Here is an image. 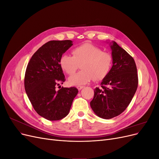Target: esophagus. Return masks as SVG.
I'll use <instances>...</instances> for the list:
<instances>
[{
  "mask_svg": "<svg viewBox=\"0 0 159 159\" xmlns=\"http://www.w3.org/2000/svg\"><path fill=\"white\" fill-rule=\"evenodd\" d=\"M84 88V86H81V85H78L77 86V88H78V90H81V89H83Z\"/></svg>",
  "mask_w": 159,
  "mask_h": 159,
  "instance_id": "esophagus-1",
  "label": "esophagus"
}]
</instances>
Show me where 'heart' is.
I'll return each instance as SVG.
<instances>
[{"mask_svg":"<svg viewBox=\"0 0 159 159\" xmlns=\"http://www.w3.org/2000/svg\"><path fill=\"white\" fill-rule=\"evenodd\" d=\"M71 56L64 54L59 60L61 69L68 75H73L81 66L83 70L71 76L68 83L71 85H84L94 79L101 81L111 70L113 57L109 53L103 52L99 47L89 43L75 48Z\"/></svg>","mask_w":159,"mask_h":159,"instance_id":"1","label":"heart"}]
</instances>
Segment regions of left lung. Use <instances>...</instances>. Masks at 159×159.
I'll use <instances>...</instances> for the list:
<instances>
[{"mask_svg": "<svg viewBox=\"0 0 159 159\" xmlns=\"http://www.w3.org/2000/svg\"><path fill=\"white\" fill-rule=\"evenodd\" d=\"M113 66L109 74L94 89L91 109L98 117L113 118L122 113L131 103L138 86L137 66L131 56L112 42Z\"/></svg>", "mask_w": 159, "mask_h": 159, "instance_id": "obj_1", "label": "left lung"}]
</instances>
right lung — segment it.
<instances>
[{"label":"right lung","mask_w":159,"mask_h":159,"mask_svg":"<svg viewBox=\"0 0 159 159\" xmlns=\"http://www.w3.org/2000/svg\"><path fill=\"white\" fill-rule=\"evenodd\" d=\"M72 45L69 40L48 42L33 54L26 70L25 88L28 98L36 113L50 121L66 117L78 93L74 87L56 90V85L66 81L60 57Z\"/></svg>","instance_id":"1"}]
</instances>
